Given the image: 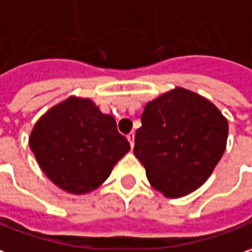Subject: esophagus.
<instances>
[{
	"instance_id": "34e87169",
	"label": "esophagus",
	"mask_w": 252,
	"mask_h": 252,
	"mask_svg": "<svg viewBox=\"0 0 252 252\" xmlns=\"http://www.w3.org/2000/svg\"><path fill=\"white\" fill-rule=\"evenodd\" d=\"M127 140H129L130 147L133 148V147H134V133H133V131H131V133H129V134H127Z\"/></svg>"
}]
</instances>
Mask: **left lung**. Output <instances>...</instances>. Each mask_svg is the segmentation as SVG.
<instances>
[{"instance_id":"8db88e82","label":"left lung","mask_w":252,"mask_h":252,"mask_svg":"<svg viewBox=\"0 0 252 252\" xmlns=\"http://www.w3.org/2000/svg\"><path fill=\"white\" fill-rule=\"evenodd\" d=\"M134 156L152 188L176 199L209 180L226 148L228 119L206 97L177 86L144 107Z\"/></svg>"}]
</instances>
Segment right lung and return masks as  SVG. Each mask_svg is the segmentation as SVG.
<instances>
[{"mask_svg": "<svg viewBox=\"0 0 252 252\" xmlns=\"http://www.w3.org/2000/svg\"><path fill=\"white\" fill-rule=\"evenodd\" d=\"M29 144L39 167L55 185L85 195L103 185L130 144L93 100L70 96L43 114Z\"/></svg>", "mask_w": 252, "mask_h": 252, "instance_id": "add662e5", "label": "right lung"}]
</instances>
